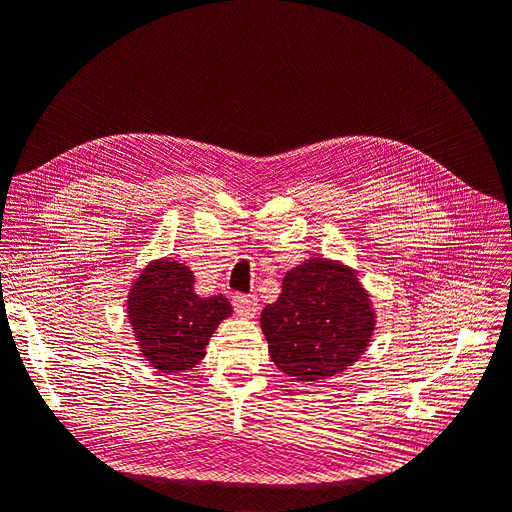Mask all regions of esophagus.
Wrapping results in <instances>:
<instances>
[{
    "instance_id": "1",
    "label": "esophagus",
    "mask_w": 512,
    "mask_h": 512,
    "mask_svg": "<svg viewBox=\"0 0 512 512\" xmlns=\"http://www.w3.org/2000/svg\"><path fill=\"white\" fill-rule=\"evenodd\" d=\"M232 309H235V314L241 318H254L258 309L256 294H235V297H232Z\"/></svg>"
}]
</instances>
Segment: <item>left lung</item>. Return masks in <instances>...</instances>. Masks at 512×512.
I'll use <instances>...</instances> for the list:
<instances>
[{"label":"left lung","mask_w":512,"mask_h":512,"mask_svg":"<svg viewBox=\"0 0 512 512\" xmlns=\"http://www.w3.org/2000/svg\"><path fill=\"white\" fill-rule=\"evenodd\" d=\"M374 322L356 275L320 258L290 269L280 299L260 316L273 363L299 382L331 378L361 359Z\"/></svg>","instance_id":"8db88e82"}]
</instances>
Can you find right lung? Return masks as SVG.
Segmentation results:
<instances>
[{"mask_svg": "<svg viewBox=\"0 0 512 512\" xmlns=\"http://www.w3.org/2000/svg\"><path fill=\"white\" fill-rule=\"evenodd\" d=\"M230 312L222 294L198 297L192 271L177 260L149 265L128 297L136 342L151 367L162 374H177L203 359L209 337Z\"/></svg>", "mask_w": 512, "mask_h": 512, "instance_id": "1", "label": "right lung"}]
</instances>
